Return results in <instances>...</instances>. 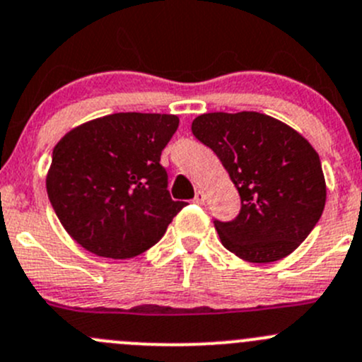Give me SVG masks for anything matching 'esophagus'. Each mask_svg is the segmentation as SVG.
I'll return each mask as SVG.
<instances>
[{
    "label": "esophagus",
    "mask_w": 362,
    "mask_h": 362,
    "mask_svg": "<svg viewBox=\"0 0 362 362\" xmlns=\"http://www.w3.org/2000/svg\"><path fill=\"white\" fill-rule=\"evenodd\" d=\"M194 203H198V204H203L204 203V192L203 191H196Z\"/></svg>",
    "instance_id": "obj_1"
}]
</instances>
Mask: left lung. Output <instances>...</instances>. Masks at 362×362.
I'll list each match as a JSON object with an SVG mask.
<instances>
[{
  "instance_id": "obj_1",
  "label": "left lung",
  "mask_w": 362,
  "mask_h": 362,
  "mask_svg": "<svg viewBox=\"0 0 362 362\" xmlns=\"http://www.w3.org/2000/svg\"><path fill=\"white\" fill-rule=\"evenodd\" d=\"M192 133L217 154L242 198L235 221H214L222 245L249 262L293 254L326 204V178L310 141L259 112L203 113Z\"/></svg>"
}]
</instances>
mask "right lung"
Masks as SVG:
<instances>
[{
    "label": "right lung",
    "mask_w": 362,
    "mask_h": 362,
    "mask_svg": "<svg viewBox=\"0 0 362 362\" xmlns=\"http://www.w3.org/2000/svg\"><path fill=\"white\" fill-rule=\"evenodd\" d=\"M178 122L170 113H112L57 141L47 194L80 247L100 257L129 259L159 242L187 204L171 199L159 163Z\"/></svg>",
    "instance_id": "add662e5"
}]
</instances>
